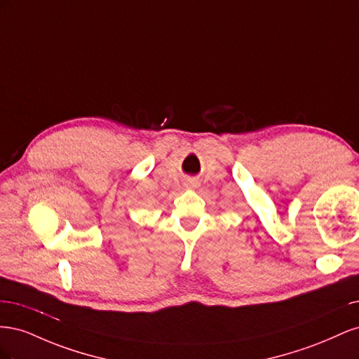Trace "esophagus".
Segmentation results:
<instances>
[{"label":"esophagus","mask_w":359,"mask_h":359,"mask_svg":"<svg viewBox=\"0 0 359 359\" xmlns=\"http://www.w3.org/2000/svg\"><path fill=\"white\" fill-rule=\"evenodd\" d=\"M189 187V186H187ZM190 187H194V184H193V186H190Z\"/></svg>","instance_id":"34e87169"}]
</instances>
